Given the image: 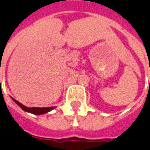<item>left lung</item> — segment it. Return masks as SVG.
<instances>
[{
	"label": "left lung",
	"mask_w": 150,
	"mask_h": 150,
	"mask_svg": "<svg viewBox=\"0 0 150 150\" xmlns=\"http://www.w3.org/2000/svg\"><path fill=\"white\" fill-rule=\"evenodd\" d=\"M149 83H150V81H149Z\"/></svg>",
	"instance_id": "1"
}]
</instances>
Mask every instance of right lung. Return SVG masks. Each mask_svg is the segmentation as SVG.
<instances>
[{"instance_id":"add662e5","label":"right lung","mask_w":150,"mask_h":150,"mask_svg":"<svg viewBox=\"0 0 150 150\" xmlns=\"http://www.w3.org/2000/svg\"><path fill=\"white\" fill-rule=\"evenodd\" d=\"M12 98V100L15 102V103L17 104V105L19 106V107L22 109L23 110L25 111V112H30V113H33V114H35V115H41V114H45V113H47V112H50L51 110H54L55 109L54 106H52V107H43V108H38V107H32V108H30V107H26L25 105H23L22 103H20L19 102H18L17 100L16 99H14L13 98Z\"/></svg>"}]
</instances>
